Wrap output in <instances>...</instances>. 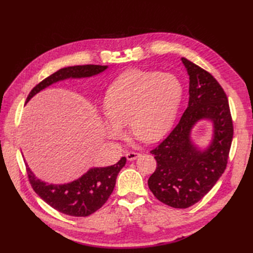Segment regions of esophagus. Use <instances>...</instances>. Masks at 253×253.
<instances>
[{"label":"esophagus","instance_id":"esophagus-1","mask_svg":"<svg viewBox=\"0 0 253 253\" xmlns=\"http://www.w3.org/2000/svg\"><path fill=\"white\" fill-rule=\"evenodd\" d=\"M139 155H140L139 153H137V152H127L126 154L127 160H129V162H132V160H135L136 158H138Z\"/></svg>","mask_w":253,"mask_h":253}]
</instances>
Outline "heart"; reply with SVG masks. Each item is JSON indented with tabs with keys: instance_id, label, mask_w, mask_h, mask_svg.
<instances>
[{
	"instance_id": "b5f03b06",
	"label": "heart",
	"mask_w": 253,
	"mask_h": 253,
	"mask_svg": "<svg viewBox=\"0 0 253 253\" xmlns=\"http://www.w3.org/2000/svg\"><path fill=\"white\" fill-rule=\"evenodd\" d=\"M181 98V82L172 74L126 71L106 91L104 109L109 119L103 124L104 131L110 138L119 139L124 125L128 124L136 138L154 142L171 127Z\"/></svg>"
}]
</instances>
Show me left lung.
Listing matches in <instances>:
<instances>
[{
	"mask_svg": "<svg viewBox=\"0 0 253 253\" xmlns=\"http://www.w3.org/2000/svg\"><path fill=\"white\" fill-rule=\"evenodd\" d=\"M189 74L188 108L167 138L150 151L156 170L148 180L152 193L177 209L193 206L209 192L226 170L233 138V124L227 95L213 76L181 58ZM213 122L211 147L198 150L190 142V128L201 119Z\"/></svg>",
	"mask_w": 253,
	"mask_h": 253,
	"instance_id": "obj_1",
	"label": "left lung"
}]
</instances>
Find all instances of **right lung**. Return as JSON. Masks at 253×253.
I'll list each match as a JSON object with an SVG mask.
<instances>
[{"label": "right lung", "instance_id": "1", "mask_svg": "<svg viewBox=\"0 0 253 253\" xmlns=\"http://www.w3.org/2000/svg\"><path fill=\"white\" fill-rule=\"evenodd\" d=\"M104 65H76L61 68L48 76L30 91L26 102L50 84L67 78L90 77L106 70ZM126 163L122 157L119 162L111 167L93 168L77 180L66 185H48L38 179L26 165L27 177L30 186L42 200L51 208L66 215L85 217L96 212L109 200L116 183L118 173Z\"/></svg>", "mask_w": 253, "mask_h": 253}]
</instances>
